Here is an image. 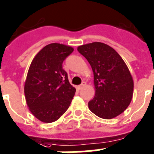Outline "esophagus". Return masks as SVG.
<instances>
[{
	"mask_svg": "<svg viewBox=\"0 0 154 154\" xmlns=\"http://www.w3.org/2000/svg\"><path fill=\"white\" fill-rule=\"evenodd\" d=\"M86 82H82V84L79 85V86H78V89H79V90H81V89L83 88V87H84V86H86Z\"/></svg>",
	"mask_w": 154,
	"mask_h": 154,
	"instance_id": "1",
	"label": "esophagus"
}]
</instances>
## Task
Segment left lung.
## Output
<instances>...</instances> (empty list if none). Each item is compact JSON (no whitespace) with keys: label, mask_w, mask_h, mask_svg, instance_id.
<instances>
[{"label":"left lung","mask_w":154,"mask_h":154,"mask_svg":"<svg viewBox=\"0 0 154 154\" xmlns=\"http://www.w3.org/2000/svg\"><path fill=\"white\" fill-rule=\"evenodd\" d=\"M78 51L91 64L94 72V97L89 109L102 119H112L130 105L134 82L128 66L115 49L101 42L80 45Z\"/></svg>","instance_id":"8db88e82"}]
</instances>
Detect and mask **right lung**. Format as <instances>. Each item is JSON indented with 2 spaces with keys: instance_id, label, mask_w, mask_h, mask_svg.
Returning <instances> with one entry per match:
<instances>
[{
  "instance_id": "add662e5",
  "label": "right lung",
  "mask_w": 154,
  "mask_h": 154,
  "mask_svg": "<svg viewBox=\"0 0 154 154\" xmlns=\"http://www.w3.org/2000/svg\"><path fill=\"white\" fill-rule=\"evenodd\" d=\"M73 50L71 46L51 43L30 63L24 94L30 111L40 121H56L70 106L76 90L70 84L62 63Z\"/></svg>"
}]
</instances>
